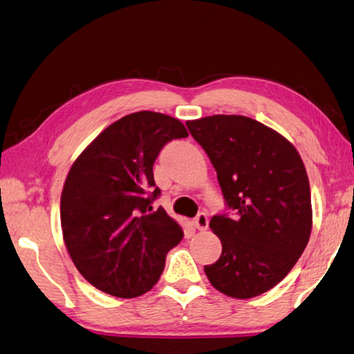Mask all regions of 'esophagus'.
<instances>
[{
    "label": "esophagus",
    "instance_id": "esophagus-1",
    "mask_svg": "<svg viewBox=\"0 0 354 354\" xmlns=\"http://www.w3.org/2000/svg\"><path fill=\"white\" fill-rule=\"evenodd\" d=\"M208 225H209L208 216H206L205 212H198V214L194 218V226H196V228L198 231H205V230H208Z\"/></svg>",
    "mask_w": 354,
    "mask_h": 354
}]
</instances>
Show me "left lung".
Returning a JSON list of instances; mask_svg holds the SVG:
<instances>
[{
	"instance_id": "obj_1",
	"label": "left lung",
	"mask_w": 354,
	"mask_h": 354,
	"mask_svg": "<svg viewBox=\"0 0 354 354\" xmlns=\"http://www.w3.org/2000/svg\"><path fill=\"white\" fill-rule=\"evenodd\" d=\"M186 126L214 166L226 208L209 222L222 254L205 265V274L230 297L262 295L308 243L311 192L302 158L288 140L250 117L212 115Z\"/></svg>"
}]
</instances>
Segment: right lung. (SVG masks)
<instances>
[{"instance_id":"1","label":"right lung","mask_w":354,"mask_h":354,"mask_svg":"<svg viewBox=\"0 0 354 354\" xmlns=\"http://www.w3.org/2000/svg\"><path fill=\"white\" fill-rule=\"evenodd\" d=\"M188 137L177 118L140 111L108 126L66 178L62 228L66 248L91 285L115 297H137L157 283L180 225L152 203L162 194L154 162L172 140Z\"/></svg>"}]
</instances>
